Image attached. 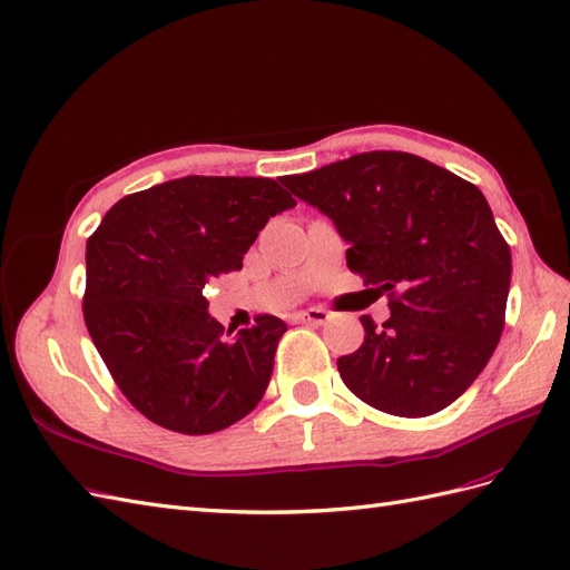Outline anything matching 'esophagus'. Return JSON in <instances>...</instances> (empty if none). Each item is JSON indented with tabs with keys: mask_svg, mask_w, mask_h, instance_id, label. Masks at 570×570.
Instances as JSON below:
<instances>
[{
	"mask_svg": "<svg viewBox=\"0 0 570 570\" xmlns=\"http://www.w3.org/2000/svg\"><path fill=\"white\" fill-rule=\"evenodd\" d=\"M328 318H331V314L326 309H321V306H309V309L297 314V321L309 323V326H321V323H326Z\"/></svg>",
	"mask_w": 570,
	"mask_h": 570,
	"instance_id": "1",
	"label": "esophagus"
}]
</instances>
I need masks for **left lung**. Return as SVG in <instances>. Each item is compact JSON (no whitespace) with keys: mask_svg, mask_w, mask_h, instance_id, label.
Returning a JSON list of instances; mask_svg holds the SVG:
<instances>
[{"mask_svg":"<svg viewBox=\"0 0 570 570\" xmlns=\"http://www.w3.org/2000/svg\"><path fill=\"white\" fill-rule=\"evenodd\" d=\"M283 184L328 215L350 244L347 268L391 299V318L362 316V347L337 360L345 386L397 417L449 407L494 355L511 287V249L484 194L400 150Z\"/></svg>","mask_w":570,"mask_h":570,"instance_id":"1","label":"left lung"}]
</instances>
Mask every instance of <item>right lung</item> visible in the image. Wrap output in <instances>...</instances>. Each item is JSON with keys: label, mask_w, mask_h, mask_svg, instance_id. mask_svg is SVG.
<instances>
[{"label": "right lung", "mask_w": 570, "mask_h": 570, "mask_svg": "<svg viewBox=\"0 0 570 570\" xmlns=\"http://www.w3.org/2000/svg\"><path fill=\"white\" fill-rule=\"evenodd\" d=\"M297 202L268 177H181L125 196L86 242L83 318L129 403L170 432L213 434L264 397L287 331L256 316L233 335L204 289Z\"/></svg>", "instance_id": "obj_1"}]
</instances>
